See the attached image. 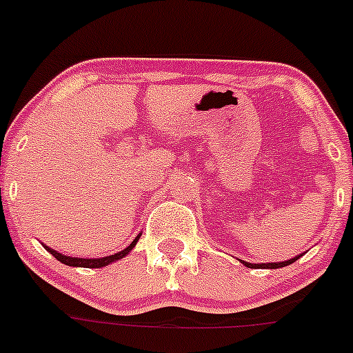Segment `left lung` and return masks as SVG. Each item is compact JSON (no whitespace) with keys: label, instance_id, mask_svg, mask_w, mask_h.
<instances>
[{"label":"left lung","instance_id":"obj_1","mask_svg":"<svg viewBox=\"0 0 353 353\" xmlns=\"http://www.w3.org/2000/svg\"><path fill=\"white\" fill-rule=\"evenodd\" d=\"M297 258H299V256L292 258V260L282 261V263H246V261H243V265H246L248 268H281V267H287V265L294 263Z\"/></svg>","mask_w":353,"mask_h":353}]
</instances>
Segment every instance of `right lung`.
<instances>
[{"label": "right lung", "instance_id": "add662e5", "mask_svg": "<svg viewBox=\"0 0 353 353\" xmlns=\"http://www.w3.org/2000/svg\"><path fill=\"white\" fill-rule=\"evenodd\" d=\"M141 236V234H139ZM139 236H137L136 239H134L132 243H130L129 246H127L125 250H122V252L115 253V255H110V256H105V258H72V256H66V255H61V253H57L56 250H50L49 246H46L47 252L50 253L52 256H56L57 260L61 261V263L64 265H69V267H85V268H100V267H105V265L112 263V261L115 260H121L127 255V253L130 252V250L136 246L137 239H139Z\"/></svg>", "mask_w": 353, "mask_h": 353}]
</instances>
